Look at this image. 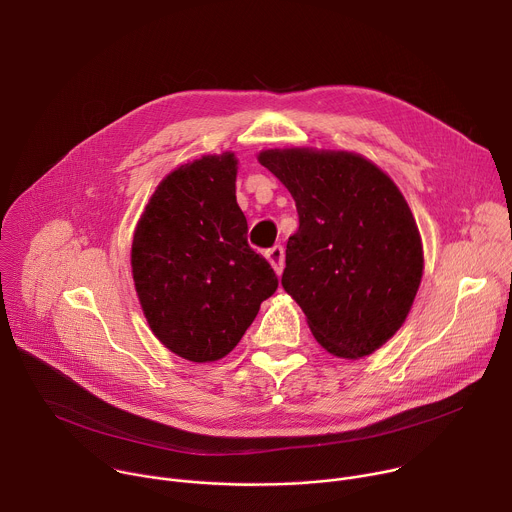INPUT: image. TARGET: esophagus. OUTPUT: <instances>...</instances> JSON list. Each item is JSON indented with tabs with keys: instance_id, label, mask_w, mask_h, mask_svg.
<instances>
[{
	"instance_id": "obj_1",
	"label": "esophagus",
	"mask_w": 512,
	"mask_h": 512,
	"mask_svg": "<svg viewBox=\"0 0 512 512\" xmlns=\"http://www.w3.org/2000/svg\"><path fill=\"white\" fill-rule=\"evenodd\" d=\"M267 261L273 265L275 273H281L283 271V259H285V253H283V247L281 245H275L271 249H267Z\"/></svg>"
}]
</instances>
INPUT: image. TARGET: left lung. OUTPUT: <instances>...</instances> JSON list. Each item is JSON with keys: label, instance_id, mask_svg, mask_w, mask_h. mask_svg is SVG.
I'll return each instance as SVG.
<instances>
[{"label": "left lung", "instance_id": "obj_1", "mask_svg": "<svg viewBox=\"0 0 512 512\" xmlns=\"http://www.w3.org/2000/svg\"><path fill=\"white\" fill-rule=\"evenodd\" d=\"M259 162L296 200L281 285L334 356L360 358L405 322L423 271L415 218L393 180L348 152L267 150Z\"/></svg>", "mask_w": 512, "mask_h": 512}]
</instances>
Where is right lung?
<instances>
[{
    "label": "right lung",
    "mask_w": 512,
    "mask_h": 512,
    "mask_svg": "<svg viewBox=\"0 0 512 512\" xmlns=\"http://www.w3.org/2000/svg\"><path fill=\"white\" fill-rule=\"evenodd\" d=\"M235 180L233 154L180 166L160 182L133 235L143 314L166 348L192 362L227 356L279 283L247 243Z\"/></svg>",
    "instance_id": "right-lung-1"
}]
</instances>
